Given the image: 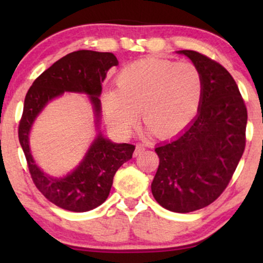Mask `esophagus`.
Instances as JSON below:
<instances>
[{
    "label": "esophagus",
    "instance_id": "34e87169",
    "mask_svg": "<svg viewBox=\"0 0 263 263\" xmlns=\"http://www.w3.org/2000/svg\"><path fill=\"white\" fill-rule=\"evenodd\" d=\"M143 151H145V146L142 145V143H136V147H135V151H134V156L138 157L141 154Z\"/></svg>",
    "mask_w": 263,
    "mask_h": 263
}]
</instances>
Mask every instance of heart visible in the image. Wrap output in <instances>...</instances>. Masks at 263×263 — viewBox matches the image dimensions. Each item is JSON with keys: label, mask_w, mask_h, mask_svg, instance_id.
<instances>
[{"label": "heart", "mask_w": 263, "mask_h": 263, "mask_svg": "<svg viewBox=\"0 0 263 263\" xmlns=\"http://www.w3.org/2000/svg\"><path fill=\"white\" fill-rule=\"evenodd\" d=\"M117 89L103 97L109 124L127 135L142 109L147 132L161 138L178 134L197 112L202 97V77L189 62L147 59L129 64L118 74Z\"/></svg>", "instance_id": "1"}]
</instances>
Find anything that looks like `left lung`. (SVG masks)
I'll return each instance as SVG.
<instances>
[{
	"instance_id": "8db88e82",
	"label": "left lung",
	"mask_w": 263,
	"mask_h": 263,
	"mask_svg": "<svg viewBox=\"0 0 263 263\" xmlns=\"http://www.w3.org/2000/svg\"><path fill=\"white\" fill-rule=\"evenodd\" d=\"M202 77L196 117L177 138L157 146L159 166L151 185L160 206L189 213L208 206L231 181L246 148L248 112L236 81L220 63L181 50Z\"/></svg>"
}]
</instances>
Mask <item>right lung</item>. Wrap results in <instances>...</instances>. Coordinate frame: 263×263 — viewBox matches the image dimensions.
Here are the masks:
<instances>
[{"label": "right lung", "mask_w": 263, "mask_h": 263, "mask_svg": "<svg viewBox=\"0 0 263 263\" xmlns=\"http://www.w3.org/2000/svg\"><path fill=\"white\" fill-rule=\"evenodd\" d=\"M111 52L79 50L66 55L35 79L25 97L19 123V141L27 160L32 181L39 192L63 210L87 212L98 207L109 196L114 176L130 160L135 146L114 143L99 133L79 166L62 178L50 177L34 163L28 135L32 124L46 104L64 92L86 93L95 110L96 124L100 117L102 82L111 67L117 66Z\"/></svg>", "instance_id": "add662e5"}]
</instances>
